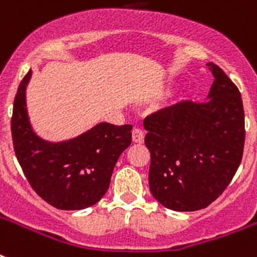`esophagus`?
I'll use <instances>...</instances> for the list:
<instances>
[{
	"label": "esophagus",
	"instance_id": "obj_1",
	"mask_svg": "<svg viewBox=\"0 0 257 257\" xmlns=\"http://www.w3.org/2000/svg\"><path fill=\"white\" fill-rule=\"evenodd\" d=\"M132 140L133 143H143L144 141V132L139 128H133L132 131Z\"/></svg>",
	"mask_w": 257,
	"mask_h": 257
}]
</instances>
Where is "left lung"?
Segmentation results:
<instances>
[{
    "mask_svg": "<svg viewBox=\"0 0 257 257\" xmlns=\"http://www.w3.org/2000/svg\"><path fill=\"white\" fill-rule=\"evenodd\" d=\"M208 101H181L144 120L151 152L149 189L172 211L207 208L228 187L243 157V100L237 86L209 62Z\"/></svg>",
    "mask_w": 257,
    "mask_h": 257,
    "instance_id": "left-lung-1",
    "label": "left lung"
}]
</instances>
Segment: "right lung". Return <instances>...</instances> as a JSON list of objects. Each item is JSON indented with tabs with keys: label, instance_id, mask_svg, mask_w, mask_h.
<instances>
[{
	"label": "right lung",
	"instance_id": "obj_1",
	"mask_svg": "<svg viewBox=\"0 0 257 257\" xmlns=\"http://www.w3.org/2000/svg\"><path fill=\"white\" fill-rule=\"evenodd\" d=\"M22 78L14 98L12 137L17 160L40 197L58 209L77 211L102 199L118 157L132 141V125L100 122L70 140L52 143L32 128Z\"/></svg>",
	"mask_w": 257,
	"mask_h": 257
}]
</instances>
